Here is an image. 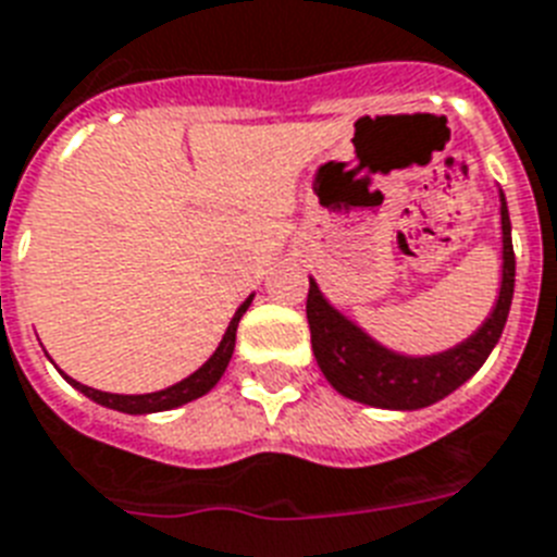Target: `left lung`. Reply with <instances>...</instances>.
<instances>
[{
  "label": "left lung",
  "instance_id": "obj_1",
  "mask_svg": "<svg viewBox=\"0 0 557 557\" xmlns=\"http://www.w3.org/2000/svg\"><path fill=\"white\" fill-rule=\"evenodd\" d=\"M500 197V288L490 318L483 320L467 341L435 355H404L374 341L363 325L346 318L337 306L325 300L318 280L309 277L306 318L311 329V351L320 372L343 397L377 409L414 411L451 395L472 377L504 334L515 294L512 223L506 197Z\"/></svg>",
  "mask_w": 557,
  "mask_h": 557
}]
</instances>
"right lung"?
I'll list each match as a JSON object with an SVG mask.
<instances>
[{"instance_id": "add662e5", "label": "right lung", "mask_w": 557, "mask_h": 557, "mask_svg": "<svg viewBox=\"0 0 557 557\" xmlns=\"http://www.w3.org/2000/svg\"><path fill=\"white\" fill-rule=\"evenodd\" d=\"M251 300H255V294H248V300H243V306L234 311L232 323H228V329H225L223 341H220V346L214 349V355L208 357L206 363H202L197 372H191L188 377H183V381L174 383V386H169V388L148 392V395H114V392H99V388L85 386V383L74 381V377H67L65 372H59V374H62V377H65V381L71 383L76 392H83L85 397H90L94 404L106 406V409L125 411V414H153V411H169V409H176V406L191 404V400H197V397L208 395V392H211V388L220 383V377H223L225 369H228V360H232V355H234V343H237L239 318L246 314V309L251 306Z\"/></svg>"}]
</instances>
